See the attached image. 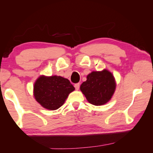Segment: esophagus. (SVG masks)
Here are the masks:
<instances>
[{
	"instance_id": "1",
	"label": "esophagus",
	"mask_w": 153,
	"mask_h": 153,
	"mask_svg": "<svg viewBox=\"0 0 153 153\" xmlns=\"http://www.w3.org/2000/svg\"><path fill=\"white\" fill-rule=\"evenodd\" d=\"M74 86H75V88H76V90H78L79 88V83H77V84H76L74 85Z\"/></svg>"
}]
</instances>
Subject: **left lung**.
<instances>
[{"mask_svg":"<svg viewBox=\"0 0 153 153\" xmlns=\"http://www.w3.org/2000/svg\"><path fill=\"white\" fill-rule=\"evenodd\" d=\"M86 79L80 86V90L88 101L96 106L109 101L116 89L115 79L111 71L106 69L92 71Z\"/></svg>","mask_w":153,"mask_h":153,"instance_id":"left-lung-1","label":"left lung"}]
</instances>
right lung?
Listing matches in <instances>:
<instances>
[{
  "mask_svg": "<svg viewBox=\"0 0 153 153\" xmlns=\"http://www.w3.org/2000/svg\"><path fill=\"white\" fill-rule=\"evenodd\" d=\"M75 88L69 80L61 76L38 77L33 85V97L42 107L48 110H56L63 105Z\"/></svg>",
  "mask_w": 153,
  "mask_h": 153,
  "instance_id": "add662e5",
  "label": "right lung"
}]
</instances>
